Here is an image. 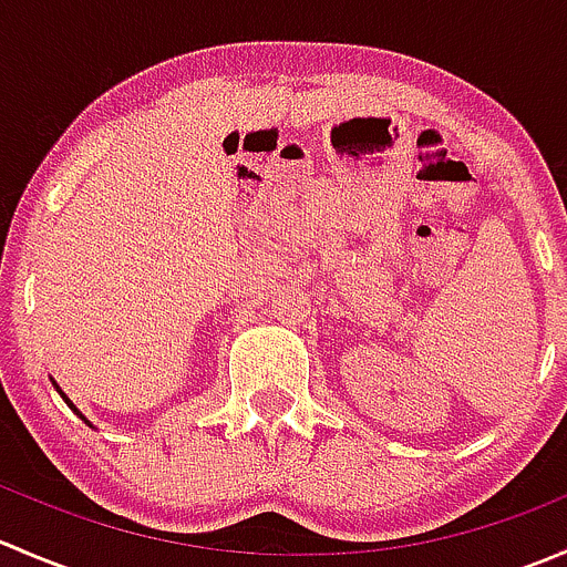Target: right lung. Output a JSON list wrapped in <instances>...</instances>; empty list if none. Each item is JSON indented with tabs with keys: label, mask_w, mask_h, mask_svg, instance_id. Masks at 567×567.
<instances>
[{
	"label": "right lung",
	"mask_w": 567,
	"mask_h": 567,
	"mask_svg": "<svg viewBox=\"0 0 567 567\" xmlns=\"http://www.w3.org/2000/svg\"><path fill=\"white\" fill-rule=\"evenodd\" d=\"M51 384H54V381H51ZM54 386H56V384H54ZM56 392H60V394H62V400H65V403H68V405H71V409H73V411H76V414H79V416H82V411H79V409H76V405H73V403H71V400H68V394H65V392H62V390H60V386H56ZM82 420H84V422H87V425H90V420H87V416H82ZM90 427H93V425H90Z\"/></svg>",
	"instance_id": "obj_1"
}]
</instances>
